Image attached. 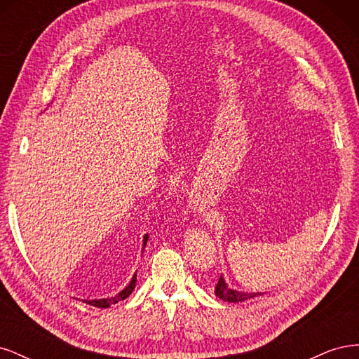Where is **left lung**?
I'll return each instance as SVG.
<instances>
[{"label": "left lung", "instance_id": "obj_1", "mask_svg": "<svg viewBox=\"0 0 359 359\" xmlns=\"http://www.w3.org/2000/svg\"><path fill=\"white\" fill-rule=\"evenodd\" d=\"M215 295L223 301H227V302H243L245 299L255 298L257 295H262V293H247V292L233 290L231 287H227L224 278L220 276L219 281H217V286H215Z\"/></svg>", "mask_w": 359, "mask_h": 359}]
</instances>
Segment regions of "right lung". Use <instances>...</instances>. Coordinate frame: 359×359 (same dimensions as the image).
<instances>
[{
  "instance_id": "add662e5",
  "label": "right lung",
  "mask_w": 359,
  "mask_h": 359,
  "mask_svg": "<svg viewBox=\"0 0 359 359\" xmlns=\"http://www.w3.org/2000/svg\"><path fill=\"white\" fill-rule=\"evenodd\" d=\"M147 241H148V235L144 236V248H145V245H147ZM135 286H136V274L133 276V278H132V281H130V283H128V286H127L124 290L119 292L118 295H115V297H112V298H103V299H83V302L90 304V306H93V307L107 309V307H111L112 304H116L118 301L126 299V298L130 295V293H132V292L135 290Z\"/></svg>"
}]
</instances>
